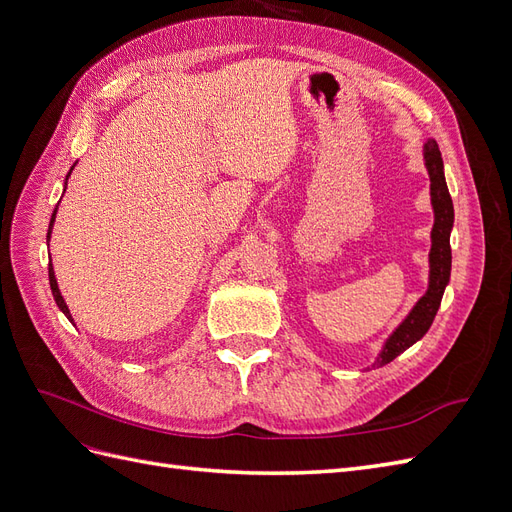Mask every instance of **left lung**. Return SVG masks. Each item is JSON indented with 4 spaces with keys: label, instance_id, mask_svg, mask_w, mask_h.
<instances>
[{
    "label": "left lung",
    "instance_id": "obj_1",
    "mask_svg": "<svg viewBox=\"0 0 512 512\" xmlns=\"http://www.w3.org/2000/svg\"><path fill=\"white\" fill-rule=\"evenodd\" d=\"M423 158L431 181V207H433V228H431V252H429V286L406 320L386 339L374 367H382L408 350L421 339L433 318L438 314L444 288L451 280V230L455 222L453 200L448 194V185L444 179V162L438 143L429 138L423 147Z\"/></svg>",
    "mask_w": 512,
    "mask_h": 512
}]
</instances>
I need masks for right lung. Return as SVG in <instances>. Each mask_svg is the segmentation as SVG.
<instances>
[{
    "label": "right lung",
    "mask_w": 512,
    "mask_h": 512,
    "mask_svg": "<svg viewBox=\"0 0 512 512\" xmlns=\"http://www.w3.org/2000/svg\"><path fill=\"white\" fill-rule=\"evenodd\" d=\"M72 168H74V166H72ZM72 168H70V173H72ZM70 173H68V177H70ZM64 192H66V190H64ZM55 213H57V207H55V211H53V215H51L49 232H46V243H49V239H51V230H53V224H55ZM49 282H51V292H53V299H55L57 307H59L61 312L66 314V318L72 322V314H70V309H68V305H66L64 297H61V292H59V286H57V280H55V271H53V265H49Z\"/></svg>",
    "instance_id": "1"
}]
</instances>
